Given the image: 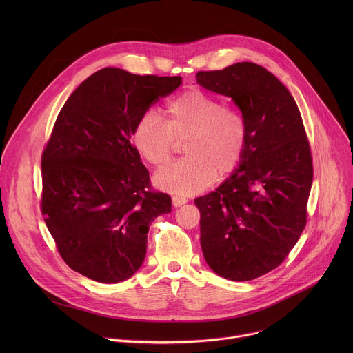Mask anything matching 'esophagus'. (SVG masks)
<instances>
[{"instance_id":"esophagus-1","label":"esophagus","mask_w":353,"mask_h":353,"mask_svg":"<svg viewBox=\"0 0 353 353\" xmlns=\"http://www.w3.org/2000/svg\"><path fill=\"white\" fill-rule=\"evenodd\" d=\"M184 204H187V198H184V196H173V205L177 208V207H181V205H184Z\"/></svg>"}]
</instances>
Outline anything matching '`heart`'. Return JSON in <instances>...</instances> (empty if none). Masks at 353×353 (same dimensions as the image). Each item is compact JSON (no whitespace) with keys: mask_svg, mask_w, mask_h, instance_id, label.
Here are the masks:
<instances>
[{"mask_svg":"<svg viewBox=\"0 0 353 353\" xmlns=\"http://www.w3.org/2000/svg\"><path fill=\"white\" fill-rule=\"evenodd\" d=\"M248 124L236 109L192 88L172 99L166 123L152 110L135 121L131 142L135 152L150 166L163 168L179 143L188 155L155 176L158 187L181 195L204 191L218 179H226L241 165L248 145Z\"/></svg>","mask_w":353,"mask_h":353,"instance_id":"b5f03b06","label":"heart"}]
</instances>
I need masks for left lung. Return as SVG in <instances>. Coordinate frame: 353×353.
<instances>
[{
	"mask_svg": "<svg viewBox=\"0 0 353 353\" xmlns=\"http://www.w3.org/2000/svg\"><path fill=\"white\" fill-rule=\"evenodd\" d=\"M196 82L232 97L248 124L239 169L195 198L207 264L230 281H251L279 267L307 223L313 183L309 138L294 99L254 63L199 71Z\"/></svg>",
	"mask_w": 353,
	"mask_h": 353,
	"instance_id": "8db88e82",
	"label": "left lung"
}]
</instances>
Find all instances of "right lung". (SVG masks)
<instances>
[{
	"instance_id": "obj_1",
	"label": "right lung",
	"mask_w": 353,
	"mask_h": 353,
	"mask_svg": "<svg viewBox=\"0 0 353 353\" xmlns=\"http://www.w3.org/2000/svg\"><path fill=\"white\" fill-rule=\"evenodd\" d=\"M181 77L103 68L86 78L57 116L41 155L40 211L65 264L102 283L132 276L149 225L172 211L131 143L138 117Z\"/></svg>"
}]
</instances>
